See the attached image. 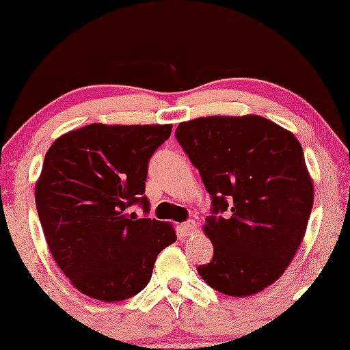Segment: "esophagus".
<instances>
[{
    "label": "esophagus",
    "mask_w": 350,
    "mask_h": 350,
    "mask_svg": "<svg viewBox=\"0 0 350 350\" xmlns=\"http://www.w3.org/2000/svg\"><path fill=\"white\" fill-rule=\"evenodd\" d=\"M180 229H181V232L185 234V236H191V234L196 232V229H198V226H196L194 221H186V223L181 224Z\"/></svg>",
    "instance_id": "esophagus-1"
}]
</instances>
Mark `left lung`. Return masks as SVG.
Masks as SVG:
<instances>
[{
  "label": "left lung",
  "instance_id": "8db88e82",
  "mask_svg": "<svg viewBox=\"0 0 350 350\" xmlns=\"http://www.w3.org/2000/svg\"><path fill=\"white\" fill-rule=\"evenodd\" d=\"M175 137L212 196L204 232L213 258L199 275L223 295L260 293L293 260L312 210L298 138L256 114L180 122Z\"/></svg>",
  "mask_w": 350,
  "mask_h": 350
}]
</instances>
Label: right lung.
I'll return each mask as SVG.
<instances>
[{
	"mask_svg": "<svg viewBox=\"0 0 350 350\" xmlns=\"http://www.w3.org/2000/svg\"><path fill=\"white\" fill-rule=\"evenodd\" d=\"M172 124H89L46 152L35 200L49 252L81 293L116 303L148 285L156 258L176 241L170 223L131 212L145 196L148 162Z\"/></svg>",
	"mask_w": 350,
	"mask_h": 350,
	"instance_id": "1",
	"label": "right lung"
}]
</instances>
